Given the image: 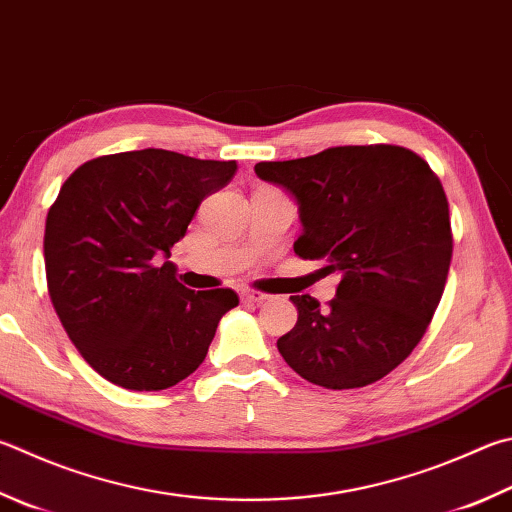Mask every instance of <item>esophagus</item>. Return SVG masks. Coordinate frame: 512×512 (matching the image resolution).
I'll return each instance as SVG.
<instances>
[{
  "instance_id": "obj_1",
  "label": "esophagus",
  "mask_w": 512,
  "mask_h": 512,
  "mask_svg": "<svg viewBox=\"0 0 512 512\" xmlns=\"http://www.w3.org/2000/svg\"><path fill=\"white\" fill-rule=\"evenodd\" d=\"M241 300L248 302V304H264L268 300V295L259 293V291H250V288H244V291H241Z\"/></svg>"
}]
</instances>
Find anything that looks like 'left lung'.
<instances>
[{"label":"left lung","instance_id":"obj_1","mask_svg":"<svg viewBox=\"0 0 512 512\" xmlns=\"http://www.w3.org/2000/svg\"><path fill=\"white\" fill-rule=\"evenodd\" d=\"M255 174L297 203L302 259L338 275L327 309L291 295L295 327L277 340L286 365L324 389L376 383L421 342L452 259L443 185L421 156L396 145H345Z\"/></svg>","mask_w":512,"mask_h":512}]
</instances>
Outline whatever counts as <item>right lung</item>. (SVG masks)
Here are the masks:
<instances>
[{"label":"right lung","mask_w":512,"mask_h":512,"mask_svg":"<svg viewBox=\"0 0 512 512\" xmlns=\"http://www.w3.org/2000/svg\"><path fill=\"white\" fill-rule=\"evenodd\" d=\"M235 172V161L147 147L98 156L64 181L46 217V282L67 336L109 383H181L239 304L230 288L190 291L167 262L201 201Z\"/></svg>","instance_id":"add662e5"}]
</instances>
